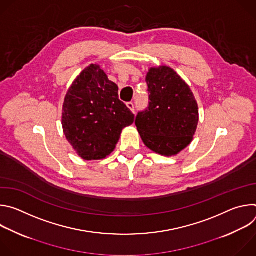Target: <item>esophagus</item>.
Masks as SVG:
<instances>
[{
  "label": "esophagus",
  "mask_w": 256,
  "mask_h": 256,
  "mask_svg": "<svg viewBox=\"0 0 256 256\" xmlns=\"http://www.w3.org/2000/svg\"><path fill=\"white\" fill-rule=\"evenodd\" d=\"M126 107L130 109V110L132 112H134V103H132V102H128V103H126Z\"/></svg>",
  "instance_id": "obj_1"
}]
</instances>
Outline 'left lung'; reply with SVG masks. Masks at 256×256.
<instances>
[{
  "label": "left lung",
  "mask_w": 256,
  "mask_h": 256,
  "mask_svg": "<svg viewBox=\"0 0 256 256\" xmlns=\"http://www.w3.org/2000/svg\"><path fill=\"white\" fill-rule=\"evenodd\" d=\"M149 107L136 118L146 147L172 157L192 142L198 124V105L190 87L167 66H153L146 76Z\"/></svg>",
  "instance_id": "left-lung-1"
}]
</instances>
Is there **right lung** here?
<instances>
[{
  "instance_id": "right-lung-1",
  "label": "right lung",
  "mask_w": 256,
  "mask_h": 256,
  "mask_svg": "<svg viewBox=\"0 0 256 256\" xmlns=\"http://www.w3.org/2000/svg\"><path fill=\"white\" fill-rule=\"evenodd\" d=\"M134 116L118 98V87L109 81L99 64L84 68L68 88L62 126L70 146L84 160H102L110 155L124 128Z\"/></svg>"
}]
</instances>
